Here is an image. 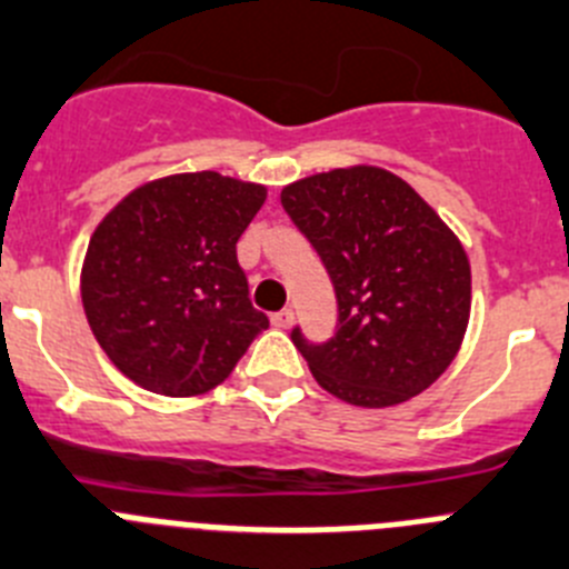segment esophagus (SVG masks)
Listing matches in <instances>:
<instances>
[{
    "label": "esophagus",
    "instance_id": "1",
    "mask_svg": "<svg viewBox=\"0 0 569 569\" xmlns=\"http://www.w3.org/2000/svg\"><path fill=\"white\" fill-rule=\"evenodd\" d=\"M291 322H295V311L291 309H280L272 315V326H278V329H289Z\"/></svg>",
    "mask_w": 569,
    "mask_h": 569
}]
</instances>
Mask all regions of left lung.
I'll return each instance as SVG.
<instances>
[{
  "instance_id": "left-lung-1",
  "label": "left lung",
  "mask_w": 569,
  "mask_h": 569,
  "mask_svg": "<svg viewBox=\"0 0 569 569\" xmlns=\"http://www.w3.org/2000/svg\"><path fill=\"white\" fill-rule=\"evenodd\" d=\"M280 203L337 297L335 337L311 342L291 329L315 380L362 408L397 406L437 382L470 317L468 254L442 218L377 167L295 181Z\"/></svg>"
}]
</instances>
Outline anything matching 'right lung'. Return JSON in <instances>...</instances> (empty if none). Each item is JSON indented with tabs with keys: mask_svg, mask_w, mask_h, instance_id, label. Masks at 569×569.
Returning a JSON list of instances; mask_svg holds the SVG:
<instances>
[{
	"mask_svg": "<svg viewBox=\"0 0 569 569\" xmlns=\"http://www.w3.org/2000/svg\"><path fill=\"white\" fill-rule=\"evenodd\" d=\"M263 201L260 183L187 172L138 187L99 223L81 303L124 377L163 397L207 393L269 329L238 263Z\"/></svg>",
	"mask_w": 569,
	"mask_h": 569,
	"instance_id": "obj_1",
	"label": "right lung"
}]
</instances>
